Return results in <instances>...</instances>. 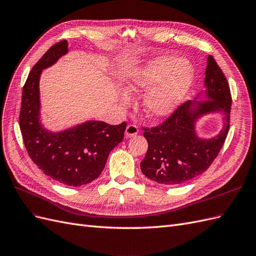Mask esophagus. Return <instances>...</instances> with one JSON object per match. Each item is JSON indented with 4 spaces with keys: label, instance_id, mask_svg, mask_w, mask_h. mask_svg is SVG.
<instances>
[{
    "label": "esophagus",
    "instance_id": "1",
    "mask_svg": "<svg viewBox=\"0 0 256 256\" xmlns=\"http://www.w3.org/2000/svg\"><path fill=\"white\" fill-rule=\"evenodd\" d=\"M138 132H140V128H138V126H136V124L130 123V124H128V126H126V137H133V136L137 135Z\"/></svg>",
    "mask_w": 256,
    "mask_h": 256
}]
</instances>
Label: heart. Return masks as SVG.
Masks as SVG:
<instances>
[{"instance_id": "b5f03b06", "label": "heart", "mask_w": 256, "mask_h": 256, "mask_svg": "<svg viewBox=\"0 0 256 256\" xmlns=\"http://www.w3.org/2000/svg\"><path fill=\"white\" fill-rule=\"evenodd\" d=\"M193 82V70L188 62L174 56H163L130 77L128 91L140 94L149 91L144 98V112L149 118L160 119L170 114L184 100ZM123 103L128 98L124 96Z\"/></svg>"}]
</instances>
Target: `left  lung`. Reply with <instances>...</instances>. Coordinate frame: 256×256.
<instances>
[{
    "label": "left lung",
    "instance_id": "obj_1",
    "mask_svg": "<svg viewBox=\"0 0 256 256\" xmlns=\"http://www.w3.org/2000/svg\"><path fill=\"white\" fill-rule=\"evenodd\" d=\"M205 82L207 96L214 100L200 104L196 112L190 109L191 100H186L158 126H142L148 150L140 168L158 184L174 186L197 177L209 168L223 147L230 130L232 94L228 79L212 56H208ZM216 110L226 114L222 134L210 141L198 140L194 132V116Z\"/></svg>",
    "mask_w": 256,
    "mask_h": 256
}]
</instances>
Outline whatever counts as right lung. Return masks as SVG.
Here are the masks:
<instances>
[{"instance_id":"right-lung-1","label":"right lung","mask_w":256,"mask_h":256,"mask_svg":"<svg viewBox=\"0 0 256 256\" xmlns=\"http://www.w3.org/2000/svg\"><path fill=\"white\" fill-rule=\"evenodd\" d=\"M66 52V40L56 42L32 68L22 89L19 126L33 163L60 184L80 186L103 172L109 153L123 140L126 122L109 126L89 121L56 134L42 128L38 120L40 72Z\"/></svg>"}]
</instances>
